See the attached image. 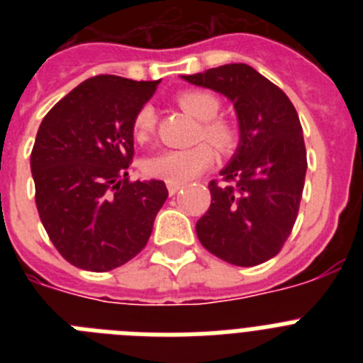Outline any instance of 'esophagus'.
<instances>
[{"label": "esophagus", "instance_id": "obj_1", "mask_svg": "<svg viewBox=\"0 0 363 363\" xmlns=\"http://www.w3.org/2000/svg\"><path fill=\"white\" fill-rule=\"evenodd\" d=\"M167 189H169V194H176V192L182 189V185H176V184H167Z\"/></svg>", "mask_w": 363, "mask_h": 363}]
</instances>
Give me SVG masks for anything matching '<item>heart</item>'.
<instances>
[{
	"mask_svg": "<svg viewBox=\"0 0 363 363\" xmlns=\"http://www.w3.org/2000/svg\"><path fill=\"white\" fill-rule=\"evenodd\" d=\"M176 101L184 111L201 121L198 140H207L218 150L233 149L236 145L238 134L233 123L223 118H218L221 104L220 99L207 91H182L176 96ZM158 114L154 105L145 104L138 108L133 118V136L138 143L149 142L156 133ZM214 163V150L208 143H200L191 149L162 150L154 154L143 163V171L147 176L162 179L167 184L184 185L207 171Z\"/></svg>",
	"mask_w": 363,
	"mask_h": 363,
	"instance_id": "obj_1",
	"label": "heart"
}]
</instances>
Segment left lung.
<instances>
[{
    "label": "left lung",
    "mask_w": 363,
    "mask_h": 363,
    "mask_svg": "<svg viewBox=\"0 0 363 363\" xmlns=\"http://www.w3.org/2000/svg\"><path fill=\"white\" fill-rule=\"evenodd\" d=\"M225 94L238 112L240 142L223 182H209V211L196 221L201 245L227 264L252 267L281 251L300 209L307 152L298 112L280 86L230 63L185 76Z\"/></svg>",
    "instance_id": "left-lung-1"
}]
</instances>
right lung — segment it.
I'll return each instance as SVG.
<instances>
[{
    "label": "right lung",
    "mask_w": 363,
    "mask_h": 363,
    "mask_svg": "<svg viewBox=\"0 0 363 363\" xmlns=\"http://www.w3.org/2000/svg\"><path fill=\"white\" fill-rule=\"evenodd\" d=\"M158 82L112 74L85 79L41 121L30 152L36 207L57 252L79 269L105 272L140 255L169 191L133 182V118Z\"/></svg>",
    "instance_id": "right-lung-1"
}]
</instances>
